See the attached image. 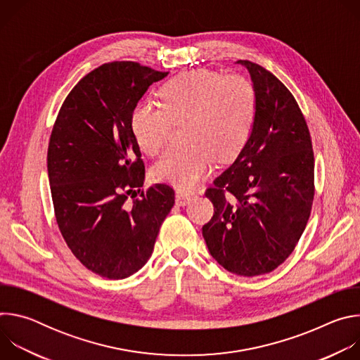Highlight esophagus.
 <instances>
[{
    "mask_svg": "<svg viewBox=\"0 0 360 360\" xmlns=\"http://www.w3.org/2000/svg\"><path fill=\"white\" fill-rule=\"evenodd\" d=\"M191 199H192V193L185 192L182 189H178L176 193H175V200H176V205H179V207H185L186 203H189Z\"/></svg>",
    "mask_w": 360,
    "mask_h": 360,
    "instance_id": "obj_1",
    "label": "esophagus"
}]
</instances>
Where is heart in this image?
I'll use <instances>...</instances> for the list:
<instances>
[{
    "mask_svg": "<svg viewBox=\"0 0 360 360\" xmlns=\"http://www.w3.org/2000/svg\"><path fill=\"white\" fill-rule=\"evenodd\" d=\"M161 107L141 102L131 114V132L149 157L168 143L171 124L186 122L188 145L169 150L153 168L158 181L181 189L195 188L207 178L215 161L236 158L253 129L256 91L240 75L224 77L210 70H192L167 81L160 89Z\"/></svg>",
    "mask_w": 360,
    "mask_h": 360,
    "instance_id": "b5f03b06",
    "label": "heart"
}]
</instances>
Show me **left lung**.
Listing matches in <instances>:
<instances>
[{"label":"left lung","mask_w":360,"mask_h":360,"mask_svg":"<svg viewBox=\"0 0 360 360\" xmlns=\"http://www.w3.org/2000/svg\"><path fill=\"white\" fill-rule=\"evenodd\" d=\"M256 91L252 134L207 191L215 214L202 235L212 258L239 276L269 274L300 239L314 202L311 134L290 91L264 67L239 60Z\"/></svg>","instance_id":"left-lung-1"}]
</instances>
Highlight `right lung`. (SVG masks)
<instances>
[{
  "label": "right lung",
  "mask_w": 360,
  "mask_h": 360,
  "mask_svg": "<svg viewBox=\"0 0 360 360\" xmlns=\"http://www.w3.org/2000/svg\"><path fill=\"white\" fill-rule=\"evenodd\" d=\"M167 75L131 61L101 65L68 94L51 132L58 228L75 258L102 278H128L148 262L175 203L167 184L141 191L145 167L129 124L148 88ZM136 188L140 198L128 201Z\"/></svg>",
  "instance_id": "1"
}]
</instances>
